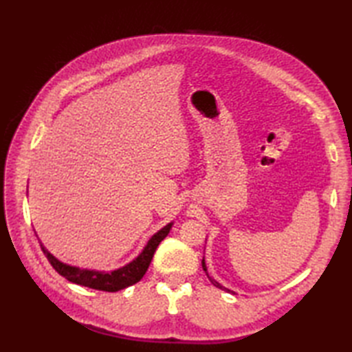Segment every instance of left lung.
I'll use <instances>...</instances> for the list:
<instances>
[{"label":"left lung","mask_w":352,"mask_h":352,"mask_svg":"<svg viewBox=\"0 0 352 352\" xmlns=\"http://www.w3.org/2000/svg\"><path fill=\"white\" fill-rule=\"evenodd\" d=\"M203 269H204V271H206V274H207V276H208V280H210V281L214 284L216 287H219V289H226V287H222V284H219V283L216 281L214 278H212L210 275H208V272H207V266H206V260H204V258H203ZM227 290H228V289H227ZM230 292H233V290H230Z\"/></svg>","instance_id":"8db88e82"}]
</instances>
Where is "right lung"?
<instances>
[{"instance_id": "1", "label": "right lung", "mask_w": 352, "mask_h": 352, "mask_svg": "<svg viewBox=\"0 0 352 352\" xmlns=\"http://www.w3.org/2000/svg\"><path fill=\"white\" fill-rule=\"evenodd\" d=\"M172 226H174V222L166 223V226L149 237V241L144 246V250H142L136 257H134L131 261H129V263H125L124 266L113 269V271H98V269H87V267L68 265L65 263V261L52 256V254L47 250V246H45L41 241L39 243L43 254L50 260L51 266L54 267L62 276H65L68 281L80 284V286H85V287L96 289V290L118 292L129 286H133V284H136L138 281L142 280V276L145 275L149 263H151L157 246H159L163 239L169 234Z\"/></svg>"}]
</instances>
